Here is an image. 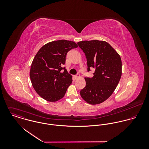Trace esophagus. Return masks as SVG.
<instances>
[{
    "mask_svg": "<svg viewBox=\"0 0 149 149\" xmlns=\"http://www.w3.org/2000/svg\"><path fill=\"white\" fill-rule=\"evenodd\" d=\"M74 77H75V79H78V78H80V74H77V75L74 76Z\"/></svg>",
    "mask_w": 149,
    "mask_h": 149,
    "instance_id": "34e87169",
    "label": "esophagus"
}]
</instances>
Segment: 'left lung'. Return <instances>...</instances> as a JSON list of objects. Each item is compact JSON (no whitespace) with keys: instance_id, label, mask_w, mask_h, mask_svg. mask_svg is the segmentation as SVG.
Returning a JSON list of instances; mask_svg holds the SVG:
<instances>
[{"instance_id":"left-lung-1","label":"left lung","mask_w":149,"mask_h":149,"mask_svg":"<svg viewBox=\"0 0 149 149\" xmlns=\"http://www.w3.org/2000/svg\"><path fill=\"white\" fill-rule=\"evenodd\" d=\"M85 53L88 71L95 68L93 77H85L86 85L80 95L90 104L102 103L115 90L122 76L120 55L104 41H83L77 42Z\"/></svg>"}]
</instances>
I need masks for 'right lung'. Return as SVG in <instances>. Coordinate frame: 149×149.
Returning <instances> with one entry per match:
<instances>
[{"label":"right lung","instance_id":"1","mask_svg":"<svg viewBox=\"0 0 149 149\" xmlns=\"http://www.w3.org/2000/svg\"><path fill=\"white\" fill-rule=\"evenodd\" d=\"M77 47L76 43L71 41H52L44 45L35 56L30 77L36 92L43 99L55 102L65 96L72 83V76L63 66L68 52Z\"/></svg>","mask_w":149,"mask_h":149}]
</instances>
